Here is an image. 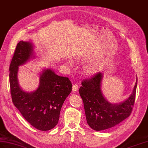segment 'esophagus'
Returning a JSON list of instances; mask_svg holds the SVG:
<instances>
[{
	"label": "esophagus",
	"instance_id": "1",
	"mask_svg": "<svg viewBox=\"0 0 148 148\" xmlns=\"http://www.w3.org/2000/svg\"><path fill=\"white\" fill-rule=\"evenodd\" d=\"M78 89H79V86L77 85V84H74L73 86V92H76L78 90Z\"/></svg>",
	"mask_w": 148,
	"mask_h": 148
}]
</instances>
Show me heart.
Returning a JSON list of instances; mask_svg holds the SVG:
<instances>
[{
  "label": "heart",
  "mask_w": 148,
  "mask_h": 148,
  "mask_svg": "<svg viewBox=\"0 0 148 148\" xmlns=\"http://www.w3.org/2000/svg\"><path fill=\"white\" fill-rule=\"evenodd\" d=\"M97 67L95 66H89L86 69V73L88 75H92L95 74L97 72Z\"/></svg>",
  "instance_id": "heart-1"
}]
</instances>
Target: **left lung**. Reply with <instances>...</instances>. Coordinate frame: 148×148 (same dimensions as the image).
Listing matches in <instances>:
<instances>
[{
	"mask_svg": "<svg viewBox=\"0 0 148 148\" xmlns=\"http://www.w3.org/2000/svg\"><path fill=\"white\" fill-rule=\"evenodd\" d=\"M101 72L82 81L79 94L83 101L87 123L92 130L102 131L116 126L131 115L135 102L138 78L130 97L119 104L109 103L101 90Z\"/></svg>",
	"mask_w": 148,
	"mask_h": 148,
	"instance_id": "1",
	"label": "left lung"
}]
</instances>
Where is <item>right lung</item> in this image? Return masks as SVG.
Segmentation results:
<instances>
[{
    "label": "right lung",
    "instance_id": "add662e5",
    "mask_svg": "<svg viewBox=\"0 0 148 148\" xmlns=\"http://www.w3.org/2000/svg\"><path fill=\"white\" fill-rule=\"evenodd\" d=\"M32 54L29 42L20 41L17 44L9 67L10 94L14 106L30 124L39 130L49 131L58 124L60 109L73 86L68 77L45 69L36 91L22 90L17 81L18 66L27 62Z\"/></svg>",
    "mask_w": 148,
    "mask_h": 148
}]
</instances>
